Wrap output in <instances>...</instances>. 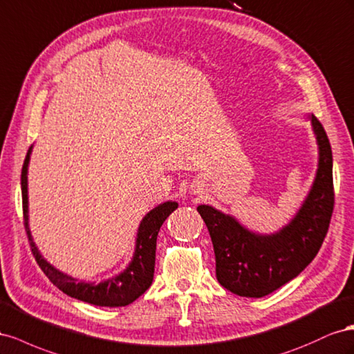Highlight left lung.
Segmentation results:
<instances>
[{
    "instance_id": "8db88e82",
    "label": "left lung",
    "mask_w": 354,
    "mask_h": 354,
    "mask_svg": "<svg viewBox=\"0 0 354 354\" xmlns=\"http://www.w3.org/2000/svg\"><path fill=\"white\" fill-rule=\"evenodd\" d=\"M319 148L317 170L306 200L289 224L259 234L214 206L197 207L214 243L216 279L239 297L261 298L295 279L315 259L334 210L332 151L320 121L308 114Z\"/></svg>"
}]
</instances>
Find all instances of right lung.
<instances>
[{
    "mask_svg": "<svg viewBox=\"0 0 354 354\" xmlns=\"http://www.w3.org/2000/svg\"><path fill=\"white\" fill-rule=\"evenodd\" d=\"M32 147L28 149L26 158L22 167V205H24V218L25 230L32 248V254L41 267L44 274L50 279L53 285H56L64 294L71 298L88 302V304L99 307H124L132 304L144 292L151 286L154 279V266H156V246L160 227L163 225L166 218L178 209L176 201H165L157 207L151 209L142 218L138 228L135 254L129 266L118 272L117 276L109 277L100 283L96 281H83L71 277L65 272L59 271L41 255L38 250L35 241L32 239L31 230H29V209H28V166L31 160Z\"/></svg>",
    "mask_w": 354,
    "mask_h": 354,
    "instance_id": "add662e5",
    "label": "right lung"
}]
</instances>
